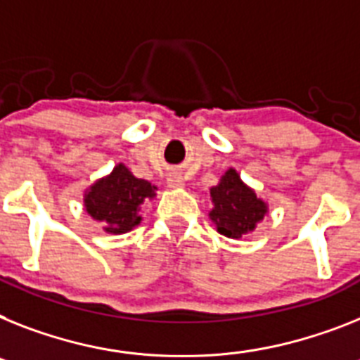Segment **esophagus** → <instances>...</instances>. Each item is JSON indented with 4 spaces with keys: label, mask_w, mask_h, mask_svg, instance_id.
I'll return each mask as SVG.
<instances>
[{
    "label": "esophagus",
    "mask_w": 360,
    "mask_h": 360,
    "mask_svg": "<svg viewBox=\"0 0 360 360\" xmlns=\"http://www.w3.org/2000/svg\"><path fill=\"white\" fill-rule=\"evenodd\" d=\"M167 186L169 187H180V186H184L182 174L178 173V171H171V173L167 174Z\"/></svg>",
    "instance_id": "1"
}]
</instances>
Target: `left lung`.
I'll use <instances>...</instances> for the list:
<instances>
[{
  "mask_svg": "<svg viewBox=\"0 0 360 360\" xmlns=\"http://www.w3.org/2000/svg\"><path fill=\"white\" fill-rule=\"evenodd\" d=\"M213 210L210 213L217 230L222 236L239 239L252 231L266 213V204L255 197L250 187L240 182L236 169H230L221 178L219 186L212 187Z\"/></svg>",
  "mask_w": 360,
  "mask_h": 360,
  "instance_id": "left-lung-1",
  "label": "left lung"
}]
</instances>
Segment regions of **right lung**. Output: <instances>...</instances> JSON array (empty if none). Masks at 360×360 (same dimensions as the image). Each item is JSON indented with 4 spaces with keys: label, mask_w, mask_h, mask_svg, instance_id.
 <instances>
[{
    "label": "right lung",
    "mask_w": 360,
    "mask_h": 360,
    "mask_svg": "<svg viewBox=\"0 0 360 360\" xmlns=\"http://www.w3.org/2000/svg\"><path fill=\"white\" fill-rule=\"evenodd\" d=\"M154 189L150 182L136 178L120 163L110 176L91 186L84 198L86 212L97 221H105L110 233H127L139 224L138 207L145 198L154 197Z\"/></svg>",
    "instance_id": "obj_1"
}]
</instances>
